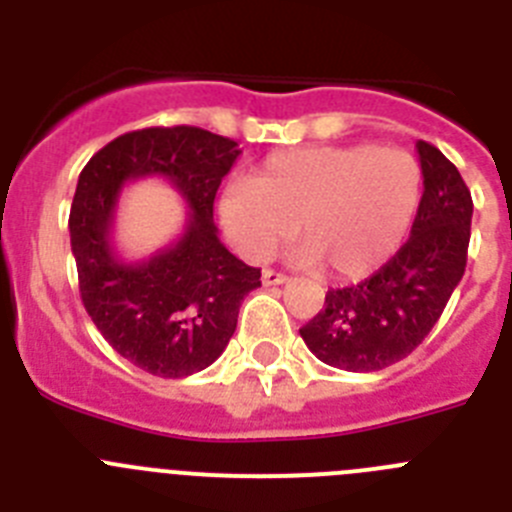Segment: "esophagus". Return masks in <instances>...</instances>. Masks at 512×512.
<instances>
[{"instance_id": "1", "label": "esophagus", "mask_w": 512, "mask_h": 512, "mask_svg": "<svg viewBox=\"0 0 512 512\" xmlns=\"http://www.w3.org/2000/svg\"><path fill=\"white\" fill-rule=\"evenodd\" d=\"M287 274H282V271H274V269H264L261 271V282L266 284V287H277V284H284L287 282Z\"/></svg>"}]
</instances>
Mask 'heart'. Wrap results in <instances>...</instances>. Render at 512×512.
<instances>
[{
  "mask_svg": "<svg viewBox=\"0 0 512 512\" xmlns=\"http://www.w3.org/2000/svg\"><path fill=\"white\" fill-rule=\"evenodd\" d=\"M423 194L418 158L395 146H310L269 156L225 187L217 215L248 259H266L297 228V261L330 279H361L395 256Z\"/></svg>",
  "mask_w": 512,
  "mask_h": 512,
  "instance_id": "1",
  "label": "heart"
}]
</instances>
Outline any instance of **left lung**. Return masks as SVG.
Wrapping results in <instances>:
<instances>
[{"label": "left lung", "instance_id": "8db88e82", "mask_svg": "<svg viewBox=\"0 0 512 512\" xmlns=\"http://www.w3.org/2000/svg\"><path fill=\"white\" fill-rule=\"evenodd\" d=\"M423 197L408 243L361 284L330 289L323 310L300 328L323 364L377 372L423 343L467 269L472 194L436 146L418 140Z\"/></svg>", "mask_w": 512, "mask_h": 512}]
</instances>
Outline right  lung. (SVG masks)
<instances>
[{"label": "right lung", "mask_w": 512, "mask_h": 512, "mask_svg": "<svg viewBox=\"0 0 512 512\" xmlns=\"http://www.w3.org/2000/svg\"><path fill=\"white\" fill-rule=\"evenodd\" d=\"M238 143L210 130L176 125L125 133L94 153L79 174L69 215L81 302L104 341L153 377L202 372L223 354L238 310L261 269L220 243L212 205ZM161 175L190 207L180 241L151 260L128 265L111 246L119 189Z\"/></svg>", "instance_id": "add662e5"}]
</instances>
